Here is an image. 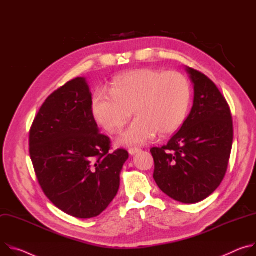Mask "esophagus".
Listing matches in <instances>:
<instances>
[{"instance_id": "esophagus-1", "label": "esophagus", "mask_w": 256, "mask_h": 256, "mask_svg": "<svg viewBox=\"0 0 256 256\" xmlns=\"http://www.w3.org/2000/svg\"><path fill=\"white\" fill-rule=\"evenodd\" d=\"M141 150L140 148H129V154H131V156H133V154H137V152H139Z\"/></svg>"}]
</instances>
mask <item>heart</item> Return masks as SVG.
Wrapping results in <instances>:
<instances>
[{"instance_id": "1", "label": "heart", "mask_w": 256, "mask_h": 256, "mask_svg": "<svg viewBox=\"0 0 256 256\" xmlns=\"http://www.w3.org/2000/svg\"><path fill=\"white\" fill-rule=\"evenodd\" d=\"M110 96L98 90L92 110L96 121L108 133L118 132L132 115L135 120L119 137L127 146L144 144L156 132L160 136L177 131L184 123L191 102V88L181 73H162L140 68L117 76L110 83Z\"/></svg>"}]
</instances>
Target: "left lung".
Returning <instances> with one entry per match:
<instances>
[{"label":"left lung","mask_w":256,"mask_h":256,"mask_svg":"<svg viewBox=\"0 0 256 256\" xmlns=\"http://www.w3.org/2000/svg\"><path fill=\"white\" fill-rule=\"evenodd\" d=\"M194 86L193 106L181 129L162 148H152L154 179L183 204L208 197L222 183L233 144L230 106L204 73L186 68Z\"/></svg>","instance_id":"1"}]
</instances>
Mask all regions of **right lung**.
Listing matches in <instances>:
<instances>
[{
  "label": "right lung",
  "mask_w": 256,
  "mask_h": 256,
  "mask_svg": "<svg viewBox=\"0 0 256 256\" xmlns=\"http://www.w3.org/2000/svg\"><path fill=\"white\" fill-rule=\"evenodd\" d=\"M86 80L77 77L42 104L30 131V154L38 183L64 212L90 218L118 193L128 152H110V140L98 132Z\"/></svg>",
  "instance_id": "right-lung-1"
}]
</instances>
